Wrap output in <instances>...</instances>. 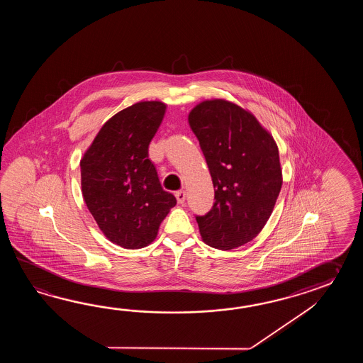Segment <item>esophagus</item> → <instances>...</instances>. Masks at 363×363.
Wrapping results in <instances>:
<instances>
[{
    "label": "esophagus",
    "instance_id": "esophagus-1",
    "mask_svg": "<svg viewBox=\"0 0 363 363\" xmlns=\"http://www.w3.org/2000/svg\"><path fill=\"white\" fill-rule=\"evenodd\" d=\"M175 196H177V200H178V203H180V205H183V203H184L185 202V197H186V196H185L184 191H179V192H177V194H175Z\"/></svg>",
    "mask_w": 363,
    "mask_h": 363
}]
</instances>
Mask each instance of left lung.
Wrapping results in <instances>:
<instances>
[{
    "label": "left lung",
    "instance_id": "1",
    "mask_svg": "<svg viewBox=\"0 0 363 363\" xmlns=\"http://www.w3.org/2000/svg\"><path fill=\"white\" fill-rule=\"evenodd\" d=\"M188 123L199 139L214 184L216 202L196 216L208 247L231 250L257 238L283 184L279 149L249 110L223 99L197 104Z\"/></svg>",
    "mask_w": 363,
    "mask_h": 363
}]
</instances>
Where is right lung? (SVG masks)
I'll return each instance as SVG.
<instances>
[{
  "instance_id": "obj_1",
  "label": "right lung",
  "mask_w": 363,
  "mask_h": 363,
  "mask_svg": "<svg viewBox=\"0 0 363 363\" xmlns=\"http://www.w3.org/2000/svg\"><path fill=\"white\" fill-rule=\"evenodd\" d=\"M164 113L162 101H140L121 110L101 127L80 161L86 208L102 233L125 249L152 244L177 205L147 155Z\"/></svg>"
}]
</instances>
